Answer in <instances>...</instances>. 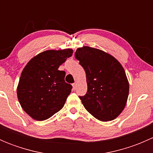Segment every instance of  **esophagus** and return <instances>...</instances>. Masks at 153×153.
Listing matches in <instances>:
<instances>
[{
    "mask_svg": "<svg viewBox=\"0 0 153 153\" xmlns=\"http://www.w3.org/2000/svg\"><path fill=\"white\" fill-rule=\"evenodd\" d=\"M76 87H77L76 83H74V84H72V89H73V90H75V89H76Z\"/></svg>",
    "mask_w": 153,
    "mask_h": 153,
    "instance_id": "1",
    "label": "esophagus"
}]
</instances>
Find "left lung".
<instances>
[{"instance_id":"left-lung-1","label":"left lung","mask_w":153,"mask_h":153,"mask_svg":"<svg viewBox=\"0 0 153 153\" xmlns=\"http://www.w3.org/2000/svg\"><path fill=\"white\" fill-rule=\"evenodd\" d=\"M75 56L86 72L87 92L79 96L83 105L100 121L115 119L124 109L129 95L124 68L113 56L95 48H78Z\"/></svg>"}]
</instances>
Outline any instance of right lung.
I'll return each mask as SVG.
<instances>
[{"label": "right lung", "instance_id": "obj_1", "mask_svg": "<svg viewBox=\"0 0 153 153\" xmlns=\"http://www.w3.org/2000/svg\"><path fill=\"white\" fill-rule=\"evenodd\" d=\"M72 49L47 50L30 60L21 75L17 95L21 107L37 121H44L61 110L72 86L64 81L60 65Z\"/></svg>", "mask_w": 153, "mask_h": 153}]
</instances>
